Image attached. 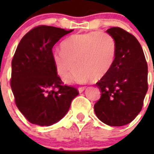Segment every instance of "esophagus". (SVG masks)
I'll use <instances>...</instances> for the list:
<instances>
[{
  "mask_svg": "<svg viewBox=\"0 0 154 154\" xmlns=\"http://www.w3.org/2000/svg\"><path fill=\"white\" fill-rule=\"evenodd\" d=\"M85 88H86V87H85V86L79 87V89H79V92H82L84 90H85Z\"/></svg>",
  "mask_w": 154,
  "mask_h": 154,
  "instance_id": "1",
  "label": "esophagus"
}]
</instances>
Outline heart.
I'll list each match as a JSON object with an SVG mask.
<instances>
[{"mask_svg":"<svg viewBox=\"0 0 154 154\" xmlns=\"http://www.w3.org/2000/svg\"><path fill=\"white\" fill-rule=\"evenodd\" d=\"M116 52L113 37L95 31L71 35L62 42V49L53 50L51 58L62 79L75 66L74 72L65 79L66 83H84L95 76L100 79L106 75L115 62Z\"/></svg>","mask_w":154,"mask_h":154,"instance_id":"obj_1","label":"heart"}]
</instances>
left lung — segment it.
<instances>
[{
	"label": "left lung",
	"mask_w": 154,
	"mask_h": 154,
	"mask_svg": "<svg viewBox=\"0 0 154 154\" xmlns=\"http://www.w3.org/2000/svg\"><path fill=\"white\" fill-rule=\"evenodd\" d=\"M106 32L115 38L117 52L112 69L96 83L102 93L94 110L103 123L121 126L131 123L142 109L148 89L147 63L134 35L119 27Z\"/></svg>",
	"instance_id": "1"
}]
</instances>
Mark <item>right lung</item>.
I'll return each mask as SVG.
<instances>
[{
	"label": "right lung",
	"mask_w": 154,
	"mask_h": 154,
	"mask_svg": "<svg viewBox=\"0 0 154 154\" xmlns=\"http://www.w3.org/2000/svg\"><path fill=\"white\" fill-rule=\"evenodd\" d=\"M73 30L39 25L19 42L11 62V86L14 102L32 124L51 126L63 118L78 89L64 85L51 58L52 48Z\"/></svg>",
	"instance_id": "1"
}]
</instances>
